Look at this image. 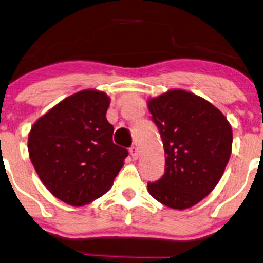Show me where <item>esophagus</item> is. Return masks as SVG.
Wrapping results in <instances>:
<instances>
[{
    "mask_svg": "<svg viewBox=\"0 0 263 263\" xmlns=\"http://www.w3.org/2000/svg\"><path fill=\"white\" fill-rule=\"evenodd\" d=\"M129 154L134 159H137L138 158V149L137 147H131L129 148Z\"/></svg>",
    "mask_w": 263,
    "mask_h": 263,
    "instance_id": "1",
    "label": "esophagus"
}]
</instances>
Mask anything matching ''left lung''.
<instances>
[{
    "instance_id": "1",
    "label": "left lung",
    "mask_w": 263,
    "mask_h": 263,
    "mask_svg": "<svg viewBox=\"0 0 263 263\" xmlns=\"http://www.w3.org/2000/svg\"><path fill=\"white\" fill-rule=\"evenodd\" d=\"M166 154L165 174L149 182L153 198L183 210L198 204L220 181L232 152V127L201 97L174 89L148 102Z\"/></svg>"
}]
</instances>
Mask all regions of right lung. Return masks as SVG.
<instances>
[{
    "label": "right lung",
    "mask_w": 263,
    "mask_h": 263,
    "mask_svg": "<svg viewBox=\"0 0 263 263\" xmlns=\"http://www.w3.org/2000/svg\"><path fill=\"white\" fill-rule=\"evenodd\" d=\"M109 103L103 92H78L30 131L32 165L46 188L66 204L81 206L104 194L128 155L112 142L114 127L105 118Z\"/></svg>",
    "instance_id": "add662e5"
}]
</instances>
